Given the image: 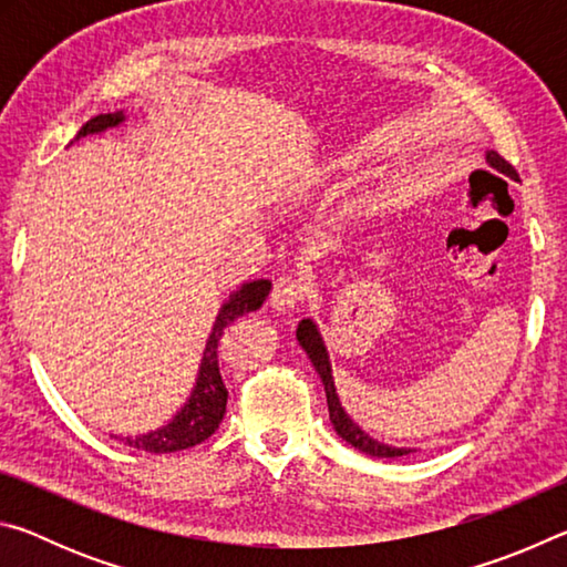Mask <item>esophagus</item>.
<instances>
[{"label":"esophagus","instance_id":"34e87169","mask_svg":"<svg viewBox=\"0 0 567 567\" xmlns=\"http://www.w3.org/2000/svg\"><path fill=\"white\" fill-rule=\"evenodd\" d=\"M307 295H310V282H307L305 277L282 275L275 280L270 305L275 307V310L287 312V310H295V307L300 305Z\"/></svg>","mask_w":567,"mask_h":567}]
</instances>
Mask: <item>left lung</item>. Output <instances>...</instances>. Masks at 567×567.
<instances>
[{
  "label": "left lung",
  "instance_id": "obj_1",
  "mask_svg": "<svg viewBox=\"0 0 567 567\" xmlns=\"http://www.w3.org/2000/svg\"><path fill=\"white\" fill-rule=\"evenodd\" d=\"M487 162H491V167H495L497 172H503V175H507L511 179H520V177H517V172H515V167L511 165V162L503 159L501 155H497V152H487ZM297 340H300L305 352L310 354L315 370H318V375L322 378L324 392H328L330 420H332V425H334V430H338V435L342 440H348L352 447H358L360 453L372 455V457H400V455L412 453V450H408V447H392V445H385V443H378V440H372L370 435H364L362 430L348 417V412H344L342 405H340L338 392H334L328 350H324V342H322L320 332H318V328H315L312 320H302L300 322V328H297Z\"/></svg>",
  "mask_w": 567,
  "mask_h": 567
}]
</instances>
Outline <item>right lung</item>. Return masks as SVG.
<instances>
[{
	"label": "right lung",
	"instance_id": "right-lung-1",
	"mask_svg": "<svg viewBox=\"0 0 567 567\" xmlns=\"http://www.w3.org/2000/svg\"><path fill=\"white\" fill-rule=\"evenodd\" d=\"M122 120H124L122 112L97 114V117H92L87 124H82V130L76 132L74 140L87 137V134L102 132L107 127H117ZM270 287H272L270 280H255V282L243 285V290H237L235 295H229V300L223 305V310L217 315L213 334H209L207 340L203 368H199L197 385L192 390L187 405L177 412L169 425L155 430V433L122 437L124 445L145 450V453L165 455V453H177V450L195 447L199 443H205V440L215 433L219 422L225 417L227 395H229L223 382V375H219V342H223L225 330L237 318H243V315L252 310H260L262 302L267 300V295H270Z\"/></svg>",
	"mask_w": 567,
	"mask_h": 567
}]
</instances>
